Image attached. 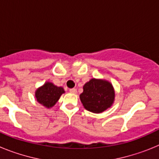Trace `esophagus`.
Returning <instances> with one entry per match:
<instances>
[{
	"label": "esophagus",
	"instance_id": "obj_1",
	"mask_svg": "<svg viewBox=\"0 0 159 159\" xmlns=\"http://www.w3.org/2000/svg\"><path fill=\"white\" fill-rule=\"evenodd\" d=\"M69 92H71V93H73V94H75L77 92V90L75 89V88H71V89L69 90Z\"/></svg>",
	"mask_w": 159,
	"mask_h": 159
}]
</instances>
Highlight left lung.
<instances>
[{
    "label": "left lung",
    "mask_w": 159,
    "mask_h": 159,
    "mask_svg": "<svg viewBox=\"0 0 159 159\" xmlns=\"http://www.w3.org/2000/svg\"><path fill=\"white\" fill-rule=\"evenodd\" d=\"M80 98L85 109L93 113H101L111 106L115 92L107 81L92 79L84 84V92Z\"/></svg>",
    "instance_id": "left-lung-1"
}]
</instances>
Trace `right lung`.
Masks as SVG:
<instances>
[{
	"label": "right lung",
	"instance_id": "1",
	"mask_svg": "<svg viewBox=\"0 0 159 159\" xmlns=\"http://www.w3.org/2000/svg\"><path fill=\"white\" fill-rule=\"evenodd\" d=\"M64 92V88L55 86L52 83H46L43 86L36 90V98L38 102L46 107H52Z\"/></svg>",
	"mask_w": 159,
	"mask_h": 159
}]
</instances>
